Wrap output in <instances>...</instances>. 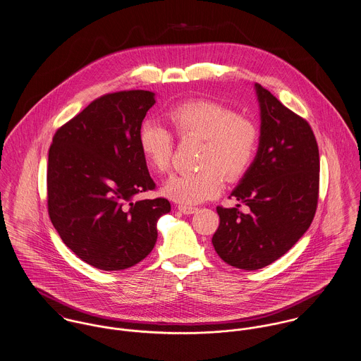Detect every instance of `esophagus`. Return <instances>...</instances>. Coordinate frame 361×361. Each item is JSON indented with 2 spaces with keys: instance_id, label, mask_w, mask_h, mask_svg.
I'll return each instance as SVG.
<instances>
[{
  "instance_id": "34e87169",
  "label": "esophagus",
  "mask_w": 361,
  "mask_h": 361,
  "mask_svg": "<svg viewBox=\"0 0 361 361\" xmlns=\"http://www.w3.org/2000/svg\"><path fill=\"white\" fill-rule=\"evenodd\" d=\"M178 209H179L180 212L186 214V215H190V214L197 212L198 208H196V207H189V205H178Z\"/></svg>"
}]
</instances>
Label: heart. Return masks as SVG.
I'll return each mask as SVG.
<instances>
[{
    "label": "heart",
    "mask_w": 361,
    "mask_h": 361,
    "mask_svg": "<svg viewBox=\"0 0 361 361\" xmlns=\"http://www.w3.org/2000/svg\"><path fill=\"white\" fill-rule=\"evenodd\" d=\"M166 120L182 139L200 137L195 172L171 176L164 195L180 204H198L221 193L224 176L229 182L241 179L257 153L258 128L247 117L214 100H190L171 107ZM139 147L149 166L166 173L172 164L173 136L163 124L149 120L139 131Z\"/></svg>",
    "instance_id": "1"
}]
</instances>
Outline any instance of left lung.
Segmentation results:
<instances>
[{
    "instance_id": "1",
    "label": "left lung",
    "mask_w": 361,
    "mask_h": 361,
    "mask_svg": "<svg viewBox=\"0 0 361 361\" xmlns=\"http://www.w3.org/2000/svg\"><path fill=\"white\" fill-rule=\"evenodd\" d=\"M261 109L257 156L231 196L244 214L216 207V254L230 266L258 270L288 252L309 229L317 208L320 156L309 123L255 84Z\"/></svg>"
}]
</instances>
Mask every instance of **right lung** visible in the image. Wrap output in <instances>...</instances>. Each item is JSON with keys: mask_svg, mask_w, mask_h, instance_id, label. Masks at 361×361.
<instances>
[{"mask_svg": "<svg viewBox=\"0 0 361 361\" xmlns=\"http://www.w3.org/2000/svg\"><path fill=\"white\" fill-rule=\"evenodd\" d=\"M150 91L95 99L62 126L48 153V212L66 245L100 270H123L145 259L157 241L166 198L133 201L153 190L139 131L156 103Z\"/></svg>", "mask_w": 361, "mask_h": 361, "instance_id": "obj_1", "label": "right lung"}]
</instances>
